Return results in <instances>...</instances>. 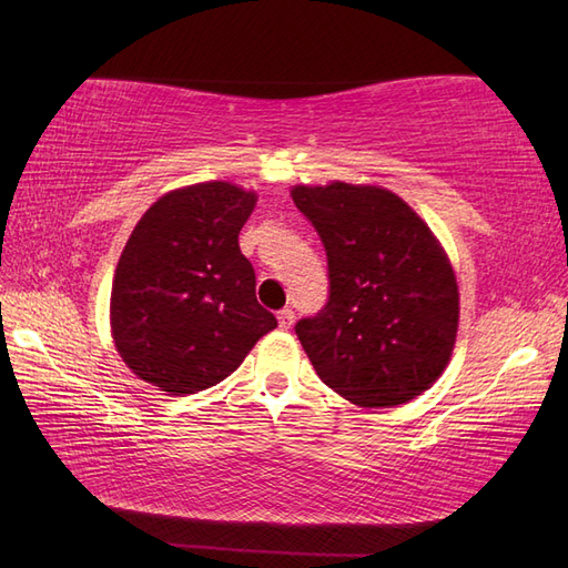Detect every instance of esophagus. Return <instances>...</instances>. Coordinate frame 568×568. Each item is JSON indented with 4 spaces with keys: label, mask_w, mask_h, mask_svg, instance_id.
<instances>
[{
    "label": "esophagus",
    "mask_w": 568,
    "mask_h": 568,
    "mask_svg": "<svg viewBox=\"0 0 568 568\" xmlns=\"http://www.w3.org/2000/svg\"><path fill=\"white\" fill-rule=\"evenodd\" d=\"M277 320L282 329H291V324H294V311H291V307H284V311L277 313Z\"/></svg>",
    "instance_id": "obj_1"
}]
</instances>
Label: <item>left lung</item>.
I'll return each instance as SVG.
<instances>
[{
	"label": "left lung",
	"instance_id": "1",
	"mask_svg": "<svg viewBox=\"0 0 568 568\" xmlns=\"http://www.w3.org/2000/svg\"><path fill=\"white\" fill-rule=\"evenodd\" d=\"M329 265V298L296 334L320 379L359 407L417 398L453 355L459 294L426 222L388 189H291Z\"/></svg>",
	"mask_w": 568,
	"mask_h": 568
}]
</instances>
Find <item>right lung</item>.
<instances>
[{
    "label": "right lung",
    "instance_id": "1",
    "mask_svg": "<svg viewBox=\"0 0 568 568\" xmlns=\"http://www.w3.org/2000/svg\"><path fill=\"white\" fill-rule=\"evenodd\" d=\"M255 201L230 182H201L161 196L132 230L113 277L111 332L125 365L159 390L220 384L277 326L239 248Z\"/></svg>",
    "mask_w": 568,
    "mask_h": 568
}]
</instances>
